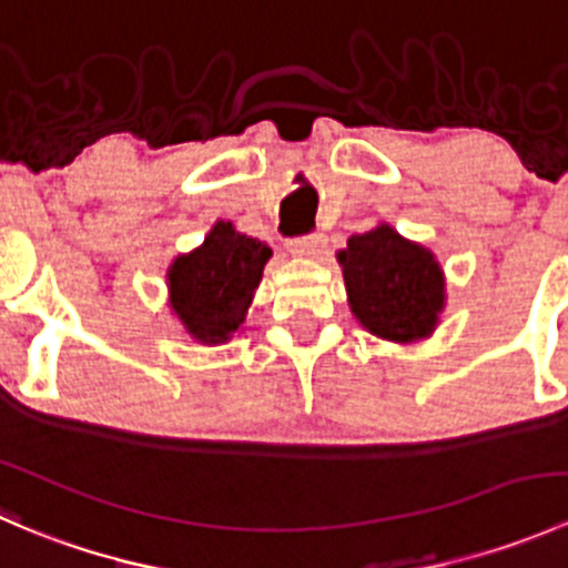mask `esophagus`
I'll return each instance as SVG.
<instances>
[{
  "mask_svg": "<svg viewBox=\"0 0 568 568\" xmlns=\"http://www.w3.org/2000/svg\"><path fill=\"white\" fill-rule=\"evenodd\" d=\"M288 250L300 257H316L324 250V236L321 233H305V236L291 239Z\"/></svg>",
  "mask_w": 568,
  "mask_h": 568,
  "instance_id": "34e87169",
  "label": "esophagus"
}]
</instances>
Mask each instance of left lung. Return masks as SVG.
I'll list each match as a JSON object with an SVG mask.
<instances>
[{
	"mask_svg": "<svg viewBox=\"0 0 568 568\" xmlns=\"http://www.w3.org/2000/svg\"><path fill=\"white\" fill-rule=\"evenodd\" d=\"M337 261L352 313L368 332L406 343L437 326L445 280L426 247L406 242L390 225H379L348 239Z\"/></svg>",
	"mask_w": 568,
	"mask_h": 568,
	"instance_id": "obj_1",
	"label": "left lung"
}]
</instances>
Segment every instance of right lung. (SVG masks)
Here are the masks:
<instances>
[{
  "mask_svg": "<svg viewBox=\"0 0 568 568\" xmlns=\"http://www.w3.org/2000/svg\"><path fill=\"white\" fill-rule=\"evenodd\" d=\"M272 250L220 222L203 247L170 266V302L200 343H225L242 326Z\"/></svg>",
  "mask_w": 568,
  "mask_h": 568,
  "instance_id": "right-lung-1",
  "label": "right lung"
}]
</instances>
